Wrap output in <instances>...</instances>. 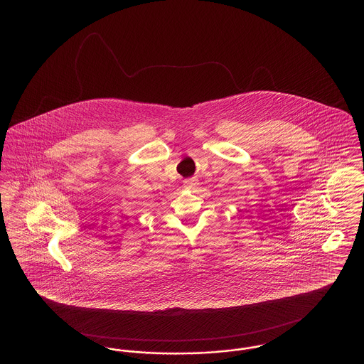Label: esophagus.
Here are the masks:
<instances>
[{"label": "esophagus", "instance_id": "obj_1", "mask_svg": "<svg viewBox=\"0 0 364 364\" xmlns=\"http://www.w3.org/2000/svg\"><path fill=\"white\" fill-rule=\"evenodd\" d=\"M199 186V181L196 178H188V180H184V187L190 188V190H195L198 188Z\"/></svg>", "mask_w": 364, "mask_h": 364}]
</instances>
